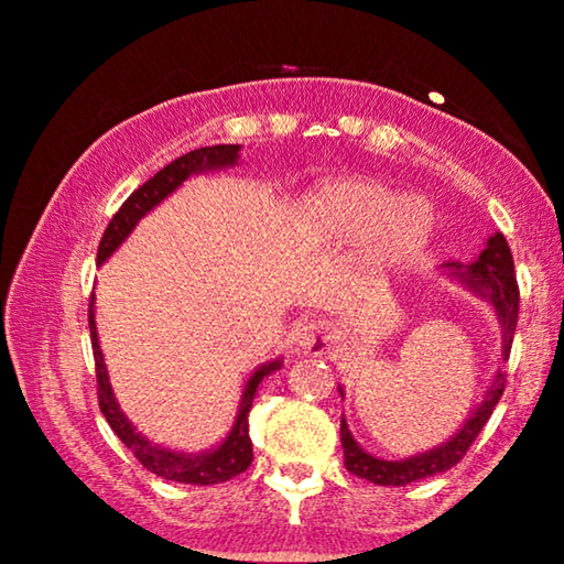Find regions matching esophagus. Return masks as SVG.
<instances>
[{
	"label": "esophagus",
	"instance_id": "1",
	"mask_svg": "<svg viewBox=\"0 0 564 564\" xmlns=\"http://www.w3.org/2000/svg\"><path fill=\"white\" fill-rule=\"evenodd\" d=\"M333 343V330L326 326V323H301V328L295 330V348L303 356H323V352L330 350Z\"/></svg>",
	"mask_w": 564,
	"mask_h": 564
}]
</instances>
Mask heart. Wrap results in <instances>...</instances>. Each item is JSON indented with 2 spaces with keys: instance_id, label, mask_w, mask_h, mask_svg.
I'll use <instances>...</instances> for the list:
<instances>
[{
  "instance_id": "b5f03b06",
  "label": "heart",
  "mask_w": 564,
  "mask_h": 564,
  "mask_svg": "<svg viewBox=\"0 0 564 564\" xmlns=\"http://www.w3.org/2000/svg\"><path fill=\"white\" fill-rule=\"evenodd\" d=\"M308 214L336 241L362 238V259L378 271L413 261L433 234L425 202L366 178L336 181L316 191Z\"/></svg>"
}]
</instances>
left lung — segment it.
Wrapping results in <instances>:
<instances>
[{
    "label": "left lung",
    "mask_w": 564,
    "mask_h": 564,
    "mask_svg": "<svg viewBox=\"0 0 564 564\" xmlns=\"http://www.w3.org/2000/svg\"><path fill=\"white\" fill-rule=\"evenodd\" d=\"M441 269L445 271L447 279L460 281L467 291L480 295V299L492 305L495 316L500 323L502 333V360H508L510 348H512V336L514 326H518V308H520V291H518V279H514V263L510 246L505 241L500 231H495L485 248L470 263H443ZM505 390V373L498 368L490 380L488 390L480 403H477L470 415L465 417L460 431L453 433L445 443L431 447V451L417 453L403 457V460H386V457L370 455L362 451L356 437H352L350 427L346 423V415L340 417V443H343V465L346 470L362 477V480H370L376 485H400L423 480V477H433L437 473L451 470L455 463H460V457L467 453V447L473 445L477 433L482 431V425L488 423L495 405ZM340 398H346V390L338 386Z\"/></svg>",
    "instance_id": "obj_1"
}]
</instances>
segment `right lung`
I'll use <instances>...</instances> for the list:
<instances>
[{
	"label": "right lung",
	"mask_w": 564,
	"mask_h": 564,
	"mask_svg": "<svg viewBox=\"0 0 564 564\" xmlns=\"http://www.w3.org/2000/svg\"><path fill=\"white\" fill-rule=\"evenodd\" d=\"M241 159V147L238 144H218V147H204L196 151H188V154L178 156L171 161L169 166L159 171L154 178H149L144 186H139L133 194L123 202V206L111 218L107 231L101 236L97 263L104 265L111 253L127 241L133 228L139 226L141 218L154 212V208L169 198L174 191L196 174H206V171H221L231 169ZM89 330H91V348H94V362H97V383H99V408L111 431L117 433L119 441L129 447V451L137 455V460L164 480L184 482V485H218L231 480V477L241 475L248 465L253 460V443L251 435H248V413H251L256 390H259L261 380L269 378L275 370H281L283 358H273L263 362L246 380L241 403L236 410V420L231 431L224 437L221 443L214 445L212 451L202 453H181L171 451L159 443H151L147 435H141L137 427H133L131 420L123 415L117 395H113V388L109 383V370L107 362H104V352L99 346V330H97V316H94V295L89 301Z\"/></svg>",
	"instance_id": "right-lung-1"
}]
</instances>
